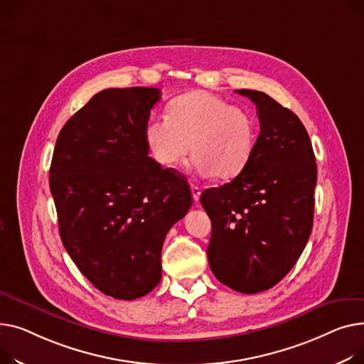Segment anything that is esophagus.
Returning a JSON list of instances; mask_svg holds the SVG:
<instances>
[{"mask_svg":"<svg viewBox=\"0 0 364 364\" xmlns=\"http://www.w3.org/2000/svg\"><path fill=\"white\" fill-rule=\"evenodd\" d=\"M191 192H192V198L194 201H200V196H201V188L198 185H191Z\"/></svg>","mask_w":364,"mask_h":364,"instance_id":"obj_1","label":"esophagus"}]
</instances>
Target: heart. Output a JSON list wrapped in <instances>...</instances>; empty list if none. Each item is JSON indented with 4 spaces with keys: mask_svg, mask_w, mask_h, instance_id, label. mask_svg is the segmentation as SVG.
Returning <instances> with one entry per match:
<instances>
[{
    "mask_svg": "<svg viewBox=\"0 0 364 364\" xmlns=\"http://www.w3.org/2000/svg\"><path fill=\"white\" fill-rule=\"evenodd\" d=\"M144 139L151 157L166 168L178 167L189 149L192 166L218 181L238 176L250 163L257 126L241 107L207 91H191L167 105V117H149Z\"/></svg>",
    "mask_w": 364,
    "mask_h": 364,
    "instance_id": "heart-1",
    "label": "heart"
}]
</instances>
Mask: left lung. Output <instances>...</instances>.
<instances>
[{
  "label": "left lung",
  "mask_w": 364,
  "mask_h": 364,
  "mask_svg": "<svg viewBox=\"0 0 364 364\" xmlns=\"http://www.w3.org/2000/svg\"><path fill=\"white\" fill-rule=\"evenodd\" d=\"M260 120L254 154L242 172L205 189L211 220L207 257L218 279L244 294L266 291L294 267L310 238L316 157L301 120L264 92L238 90Z\"/></svg>",
  "instance_id": "1"
}]
</instances>
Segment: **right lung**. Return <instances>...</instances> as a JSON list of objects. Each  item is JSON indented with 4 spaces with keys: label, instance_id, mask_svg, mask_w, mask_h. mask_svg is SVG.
Masks as SVG:
<instances>
[{
    "label": "right lung",
    "instance_id": "obj_1",
    "mask_svg": "<svg viewBox=\"0 0 364 364\" xmlns=\"http://www.w3.org/2000/svg\"><path fill=\"white\" fill-rule=\"evenodd\" d=\"M160 92L134 87L95 94L63 126L51 160L63 245L80 273L117 300L159 285L166 235L192 205L176 170L148 157L144 127Z\"/></svg>",
    "mask_w": 364,
    "mask_h": 364
}]
</instances>
